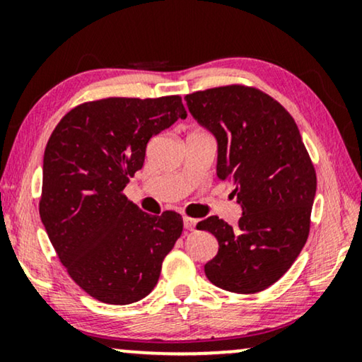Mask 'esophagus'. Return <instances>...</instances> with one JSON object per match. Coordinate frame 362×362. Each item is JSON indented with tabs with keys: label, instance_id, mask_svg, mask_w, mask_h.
Returning a JSON list of instances; mask_svg holds the SVG:
<instances>
[{
	"label": "esophagus",
	"instance_id": "obj_1",
	"mask_svg": "<svg viewBox=\"0 0 362 362\" xmlns=\"http://www.w3.org/2000/svg\"><path fill=\"white\" fill-rule=\"evenodd\" d=\"M182 224H185V229L186 230H194L197 221L196 219H191V217H185V219H182Z\"/></svg>",
	"mask_w": 362,
	"mask_h": 362
}]
</instances>
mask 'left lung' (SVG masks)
I'll use <instances>...</instances> for the list:
<instances>
[{
	"label": "left lung",
	"instance_id": "left-lung-1",
	"mask_svg": "<svg viewBox=\"0 0 362 362\" xmlns=\"http://www.w3.org/2000/svg\"><path fill=\"white\" fill-rule=\"evenodd\" d=\"M187 110L217 143L216 175L234 182L242 216L237 226L211 216L197 222L219 250L204 265L211 284L234 293L274 285L303 249L316 175L300 130L267 93L242 86L194 92Z\"/></svg>",
	"mask_w": 362,
	"mask_h": 362
}]
</instances>
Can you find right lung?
Returning a JSON list of instances; mask_svg holds the SVG:
<instances>
[{"label": "right lung", "instance_id": "obj_1", "mask_svg": "<svg viewBox=\"0 0 362 362\" xmlns=\"http://www.w3.org/2000/svg\"><path fill=\"white\" fill-rule=\"evenodd\" d=\"M186 117L177 95L103 98L69 112L49 138L39 214L69 275L102 303L145 298L180 239V214H146L122 191L150 138Z\"/></svg>", "mask_w": 362, "mask_h": 362}]
</instances>
